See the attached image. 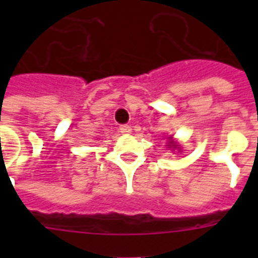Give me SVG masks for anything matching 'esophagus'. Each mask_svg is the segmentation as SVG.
<instances>
[{"instance_id": "obj_1", "label": "esophagus", "mask_w": 258, "mask_h": 258, "mask_svg": "<svg viewBox=\"0 0 258 258\" xmlns=\"http://www.w3.org/2000/svg\"><path fill=\"white\" fill-rule=\"evenodd\" d=\"M120 133L131 134L132 133V127L129 126V125H121V126H120Z\"/></svg>"}]
</instances>
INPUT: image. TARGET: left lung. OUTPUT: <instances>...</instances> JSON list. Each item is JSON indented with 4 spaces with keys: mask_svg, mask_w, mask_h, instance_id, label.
I'll list each match as a JSON object with an SVG mask.
<instances>
[{
    "mask_svg": "<svg viewBox=\"0 0 258 258\" xmlns=\"http://www.w3.org/2000/svg\"><path fill=\"white\" fill-rule=\"evenodd\" d=\"M168 146H169V147H172L173 150H174V149H178V143L174 142V141H173L172 137H169V143H168Z\"/></svg>",
    "mask_w": 258,
    "mask_h": 258,
    "instance_id": "left-lung-1",
    "label": "left lung"
}]
</instances>
